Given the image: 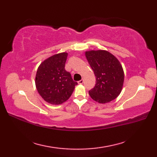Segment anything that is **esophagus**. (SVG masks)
<instances>
[{
	"label": "esophagus",
	"instance_id": "1",
	"mask_svg": "<svg viewBox=\"0 0 157 157\" xmlns=\"http://www.w3.org/2000/svg\"><path fill=\"white\" fill-rule=\"evenodd\" d=\"M83 83H84V79H81V80H79V82H78V84H83Z\"/></svg>",
	"mask_w": 157,
	"mask_h": 157
}]
</instances>
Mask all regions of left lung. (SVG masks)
Returning a JSON list of instances; mask_svg holds the SVG:
<instances>
[{
	"instance_id": "obj_1",
	"label": "left lung",
	"mask_w": 157,
	"mask_h": 157,
	"mask_svg": "<svg viewBox=\"0 0 157 157\" xmlns=\"http://www.w3.org/2000/svg\"><path fill=\"white\" fill-rule=\"evenodd\" d=\"M86 56L96 76L95 86L89 91L90 97L102 104L115 99L124 81V73L117 59L106 51H88Z\"/></svg>"
}]
</instances>
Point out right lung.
Returning a JSON list of instances; mask_svg holds the SVG:
<instances>
[{
  "mask_svg": "<svg viewBox=\"0 0 157 157\" xmlns=\"http://www.w3.org/2000/svg\"><path fill=\"white\" fill-rule=\"evenodd\" d=\"M67 53L55 55L42 62L36 75V86L45 101L60 105L71 96L78 82L65 69Z\"/></svg>",
  "mask_w": 157,
  "mask_h": 157,
  "instance_id": "add662e5",
  "label": "right lung"
}]
</instances>
